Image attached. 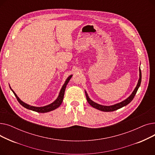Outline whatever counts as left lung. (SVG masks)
Segmentation results:
<instances>
[{
	"instance_id": "1",
	"label": "left lung",
	"mask_w": 155,
	"mask_h": 155,
	"mask_svg": "<svg viewBox=\"0 0 155 155\" xmlns=\"http://www.w3.org/2000/svg\"><path fill=\"white\" fill-rule=\"evenodd\" d=\"M141 69L140 68V78H139V80H138V83H137L135 89L134 90V91L133 92L132 94L130 95L127 99L124 100V101L121 102L120 103H118V104H116L115 105H110V106H106V105H102L98 104L94 102V101H92L90 98H89L87 94L85 92L86 98H87V102H88V104H90L91 106H92L93 107H94L97 109L102 110V111H104V112L114 111V110H117L120 108H122L124 106H126V105H127L128 104H129L133 101V99H134V96H135V95H136V92L138 90V88H139V87L141 85Z\"/></svg>"
}]
</instances>
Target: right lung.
<instances>
[{"mask_svg":"<svg viewBox=\"0 0 155 155\" xmlns=\"http://www.w3.org/2000/svg\"><path fill=\"white\" fill-rule=\"evenodd\" d=\"M72 75H70L68 77V78L67 79V80L65 81V82L64 84V85H63L60 92L59 94V95L58 97V98H57L53 103L49 104L48 105H46V106L44 107H35V106H31V105H29L26 103H24V102H22L19 97L17 96V95L15 94V93L12 90L11 88V91L13 92L14 94L15 95L16 99L18 101V102H19V104L22 105L24 107H25L28 109L31 110H33L35 112H41V113H45V112H50L51 110H53L54 109H56V108H58L60 105L61 104L62 102H63V97H64V91H65V88H66V87L68 83V82L70 81V78H71Z\"/></svg>","mask_w":155,"mask_h":155,"instance_id":"1","label":"right lung"}]
</instances>
